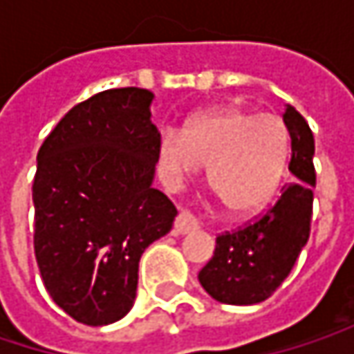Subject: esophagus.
Returning a JSON list of instances; mask_svg holds the SVG:
<instances>
[{
    "instance_id": "34e87169",
    "label": "esophagus",
    "mask_w": 354,
    "mask_h": 354,
    "mask_svg": "<svg viewBox=\"0 0 354 354\" xmlns=\"http://www.w3.org/2000/svg\"><path fill=\"white\" fill-rule=\"evenodd\" d=\"M194 230H198V221L190 213H180L174 221V236H184Z\"/></svg>"
}]
</instances>
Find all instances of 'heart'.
Wrapping results in <instances>:
<instances>
[{
  "mask_svg": "<svg viewBox=\"0 0 354 354\" xmlns=\"http://www.w3.org/2000/svg\"><path fill=\"white\" fill-rule=\"evenodd\" d=\"M289 160V133L274 114L240 106L205 110L184 131L160 139V162L172 184L209 166V186L232 215L262 209L277 192Z\"/></svg>",
  "mask_w": 354,
  "mask_h": 354,
  "instance_id": "b5f03b06",
  "label": "heart"
}]
</instances>
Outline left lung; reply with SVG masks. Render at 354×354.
Segmentation results:
<instances>
[{"label":"left lung","instance_id":"8db88e82","mask_svg":"<svg viewBox=\"0 0 354 354\" xmlns=\"http://www.w3.org/2000/svg\"><path fill=\"white\" fill-rule=\"evenodd\" d=\"M283 122L291 135L289 172L295 180L256 221L221 234L213 258L198 272L203 289L221 304L254 306L268 299L308 244L316 186L314 135L306 118L289 104Z\"/></svg>","mask_w":354,"mask_h":354}]
</instances>
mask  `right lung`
I'll list each match as a JSON object with an SVG mask.
<instances>
[{"label": "right lung", "instance_id": "right-lung-1", "mask_svg": "<svg viewBox=\"0 0 354 354\" xmlns=\"http://www.w3.org/2000/svg\"><path fill=\"white\" fill-rule=\"evenodd\" d=\"M153 94L114 88L73 106L36 156L35 254L53 301L106 326L135 304L139 260L178 215L153 188L160 131Z\"/></svg>", "mask_w": 354, "mask_h": 354}]
</instances>
